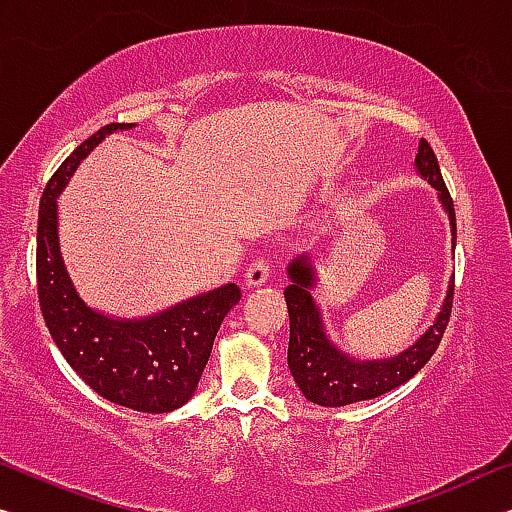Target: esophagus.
I'll return each instance as SVG.
<instances>
[{
	"label": "esophagus",
	"mask_w": 512,
	"mask_h": 512,
	"mask_svg": "<svg viewBox=\"0 0 512 512\" xmlns=\"http://www.w3.org/2000/svg\"><path fill=\"white\" fill-rule=\"evenodd\" d=\"M269 278H271V266H269V262H266V259H257V262L248 266V271H246V285L248 287L264 285V282Z\"/></svg>",
	"instance_id": "34e87169"
}]
</instances>
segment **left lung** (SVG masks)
I'll use <instances>...</instances> for the list:
<instances>
[{
    "label": "left lung",
    "mask_w": 512,
    "mask_h": 512,
    "mask_svg": "<svg viewBox=\"0 0 512 512\" xmlns=\"http://www.w3.org/2000/svg\"><path fill=\"white\" fill-rule=\"evenodd\" d=\"M416 172L437 190L441 207L448 213L455 248V209L448 195V188L441 177L437 156L425 140L418 142ZM287 276L292 285L285 289V301L289 310V372L301 388L305 398L322 407H345L361 400L379 398L393 388L402 386L416 375L423 365L437 352L441 335H444L453 305V282L448 285L444 305L434 324L427 329L414 345L391 358H372L361 361L342 352L326 333L322 310L312 296L317 287V269L312 266L310 255H301L289 262ZM455 280V276H453Z\"/></svg>",
    "instance_id": "1"
}]
</instances>
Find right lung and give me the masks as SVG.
Instances as JSON below:
<instances>
[{
  "instance_id": "right-lung-1",
  "label": "right lung",
  "mask_w": 512,
  "mask_h": 512,
  "mask_svg": "<svg viewBox=\"0 0 512 512\" xmlns=\"http://www.w3.org/2000/svg\"><path fill=\"white\" fill-rule=\"evenodd\" d=\"M135 124H108L68 156L43 190L36 234V282L45 326L66 363L105 400L165 414L193 398L213 340L241 299L234 282L193 296L156 315L124 319L94 310L78 294L59 250L57 197L75 167L105 137Z\"/></svg>"
}]
</instances>
